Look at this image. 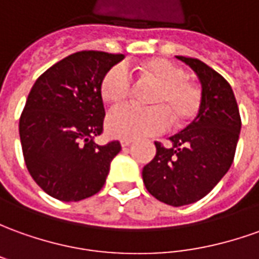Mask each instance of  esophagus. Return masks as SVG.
Instances as JSON below:
<instances>
[{"mask_svg":"<svg viewBox=\"0 0 259 259\" xmlns=\"http://www.w3.org/2000/svg\"><path fill=\"white\" fill-rule=\"evenodd\" d=\"M135 141L134 140H121V147L126 148V147H131Z\"/></svg>","mask_w":259,"mask_h":259,"instance_id":"esophagus-1","label":"esophagus"}]
</instances>
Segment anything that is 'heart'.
Listing matches in <instances>:
<instances>
[{
    "mask_svg": "<svg viewBox=\"0 0 259 259\" xmlns=\"http://www.w3.org/2000/svg\"><path fill=\"white\" fill-rule=\"evenodd\" d=\"M142 80L153 83L148 103L149 107L125 106L107 117V130L112 137L138 140L165 131L172 119L175 125H183L197 115L201 106L199 87L187 80L185 69L166 59H148L137 66ZM133 89V76L125 66L114 65L104 74L100 85L103 100L110 106L125 101Z\"/></svg>",
    "mask_w": 259,
    "mask_h": 259,
    "instance_id": "heart-1",
    "label": "heart"
}]
</instances>
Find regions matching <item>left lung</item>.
Returning a JSON list of instances; mask_svg holds the SVG:
<instances>
[{
  "label": "left lung",
  "mask_w": 259,
  "mask_h": 259,
  "mask_svg": "<svg viewBox=\"0 0 259 259\" xmlns=\"http://www.w3.org/2000/svg\"><path fill=\"white\" fill-rule=\"evenodd\" d=\"M176 58L200 80V110L185 130L169 138L170 147L155 142L156 155L142 169V179L155 199L179 207L203 199L227 174L241 117L233 89L222 74L199 59Z\"/></svg>",
  "instance_id": "left-lung-1"
}]
</instances>
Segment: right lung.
Instances as JSON below:
<instances>
[{
  "instance_id": "obj_1",
  "label": "right lung",
  "mask_w": 259,
  "mask_h": 259,
  "mask_svg": "<svg viewBox=\"0 0 259 259\" xmlns=\"http://www.w3.org/2000/svg\"><path fill=\"white\" fill-rule=\"evenodd\" d=\"M124 59L107 52H76L40 74L19 118V138L29 174L44 192L62 201L99 193L118 141L96 144L103 133L100 92L106 72Z\"/></svg>"
}]
</instances>
